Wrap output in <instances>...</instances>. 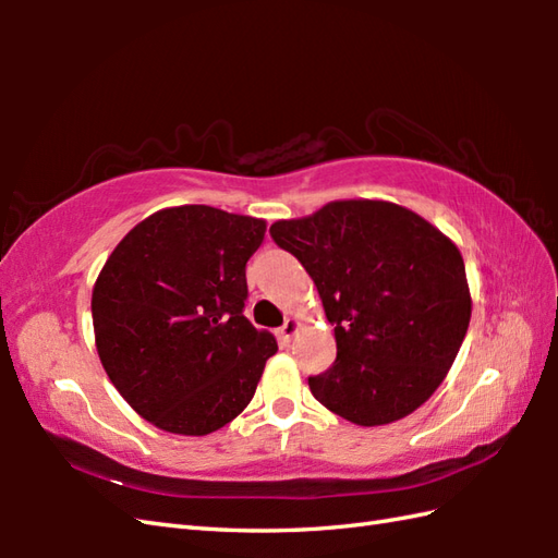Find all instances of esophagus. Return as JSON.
<instances>
[{
  "label": "esophagus",
  "mask_w": 558,
  "mask_h": 558,
  "mask_svg": "<svg viewBox=\"0 0 558 558\" xmlns=\"http://www.w3.org/2000/svg\"><path fill=\"white\" fill-rule=\"evenodd\" d=\"M298 330H300V322L294 316H290V318H286V324L278 328V338L282 342H290L294 336H298Z\"/></svg>",
  "instance_id": "obj_1"
}]
</instances>
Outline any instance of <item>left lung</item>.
Segmentation results:
<instances>
[{"instance_id": "8db88e82", "label": "left lung", "mask_w": 558, "mask_h": 558, "mask_svg": "<svg viewBox=\"0 0 558 558\" xmlns=\"http://www.w3.org/2000/svg\"><path fill=\"white\" fill-rule=\"evenodd\" d=\"M270 236L310 272L333 324L338 357L310 376L314 398L360 426L424 405L470 326L458 246L414 210L374 198L330 201L272 222Z\"/></svg>"}]
</instances>
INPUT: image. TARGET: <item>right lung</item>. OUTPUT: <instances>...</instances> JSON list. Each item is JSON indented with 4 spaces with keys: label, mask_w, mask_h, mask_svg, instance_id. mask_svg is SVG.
<instances>
[{
    "label": "right lung",
    "mask_w": 558,
    "mask_h": 558,
    "mask_svg": "<svg viewBox=\"0 0 558 558\" xmlns=\"http://www.w3.org/2000/svg\"><path fill=\"white\" fill-rule=\"evenodd\" d=\"M266 220L174 206L129 230L93 288L110 381L162 432L206 436L252 402L278 342L244 316L246 260Z\"/></svg>",
    "instance_id": "right-lung-1"
}]
</instances>
